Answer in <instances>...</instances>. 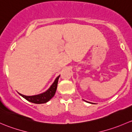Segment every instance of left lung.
<instances>
[{
    "label": "left lung",
    "instance_id": "8db88e82",
    "mask_svg": "<svg viewBox=\"0 0 132 132\" xmlns=\"http://www.w3.org/2000/svg\"><path fill=\"white\" fill-rule=\"evenodd\" d=\"M89 103H90V102H89Z\"/></svg>",
    "mask_w": 132,
    "mask_h": 132
}]
</instances>
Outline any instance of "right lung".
Wrapping results in <instances>:
<instances>
[{
  "mask_svg": "<svg viewBox=\"0 0 132 132\" xmlns=\"http://www.w3.org/2000/svg\"><path fill=\"white\" fill-rule=\"evenodd\" d=\"M60 76L59 75L58 77L55 79L53 83L51 85V86L48 89L44 92V93H40V94L36 95H32V96H27L21 94V93H18L22 97L28 100V102H30L32 103H34V104H45V103L47 102L50 101L54 95H55V93H56L57 85H58V79H59Z\"/></svg>",
  "mask_w": 132,
  "mask_h": 132,
  "instance_id": "obj_1",
  "label": "right lung"
}]
</instances>
